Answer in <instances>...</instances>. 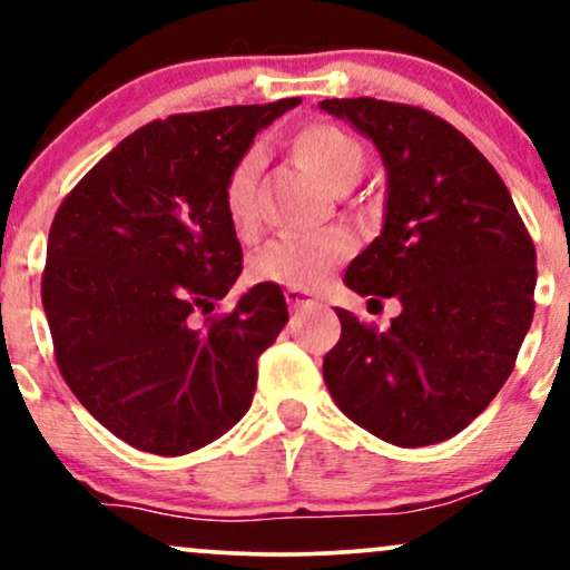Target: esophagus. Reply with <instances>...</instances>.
<instances>
[{"instance_id": "34e87169", "label": "esophagus", "mask_w": 570, "mask_h": 570, "mask_svg": "<svg viewBox=\"0 0 570 570\" xmlns=\"http://www.w3.org/2000/svg\"><path fill=\"white\" fill-rule=\"evenodd\" d=\"M286 303H289L292 311H299V307L316 305V297L305 289H286Z\"/></svg>"}]
</instances>
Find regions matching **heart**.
I'll return each mask as SVG.
<instances>
[{"label": "heart", "mask_w": 570, "mask_h": 570, "mask_svg": "<svg viewBox=\"0 0 570 570\" xmlns=\"http://www.w3.org/2000/svg\"><path fill=\"white\" fill-rule=\"evenodd\" d=\"M292 153L324 187L335 193L351 187L364 168L362 144L330 122L305 126L292 139ZM257 171L259 153L248 149L225 181V212L238 235H248L257 225V208H254ZM348 252V235L340 230L281 235L254 257L252 276L289 289H316Z\"/></svg>", "instance_id": "1"}]
</instances>
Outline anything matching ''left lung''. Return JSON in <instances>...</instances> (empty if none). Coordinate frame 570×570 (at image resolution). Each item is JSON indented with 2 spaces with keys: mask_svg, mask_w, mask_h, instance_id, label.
<instances>
[{
  "mask_svg": "<svg viewBox=\"0 0 570 570\" xmlns=\"http://www.w3.org/2000/svg\"><path fill=\"white\" fill-rule=\"evenodd\" d=\"M318 109L375 144L385 168L383 230L351 259L345 286L402 305L389 332L337 307L324 383L383 442H444L512 375L533 322V240L501 176L450 122L377 98Z\"/></svg>",
  "mask_w": 570,
  "mask_h": 570,
  "instance_id": "left-lung-1",
  "label": "left lung"
}]
</instances>
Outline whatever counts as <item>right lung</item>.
Masks as SVG:
<instances>
[{"mask_svg":"<svg viewBox=\"0 0 570 570\" xmlns=\"http://www.w3.org/2000/svg\"><path fill=\"white\" fill-rule=\"evenodd\" d=\"M299 98L155 120L122 139L58 208L42 305L58 370L130 448L185 455L252 407L257 358L289 322L257 284L198 324L240 276L225 181L254 136Z\"/></svg>","mask_w":570,"mask_h":570,"instance_id":"1","label":"right lung"}]
</instances>
